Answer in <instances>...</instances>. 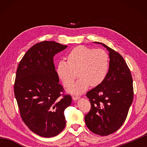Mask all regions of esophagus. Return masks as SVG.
I'll return each mask as SVG.
<instances>
[{
	"label": "esophagus",
	"mask_w": 147,
	"mask_h": 147,
	"mask_svg": "<svg viewBox=\"0 0 147 147\" xmlns=\"http://www.w3.org/2000/svg\"><path fill=\"white\" fill-rule=\"evenodd\" d=\"M79 98H80V97H79V96H73V100H74V101L78 100Z\"/></svg>",
	"instance_id": "obj_1"
}]
</instances>
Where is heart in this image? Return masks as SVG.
I'll use <instances>...</instances> for the list:
<instances>
[{"label": "heart", "mask_w": 147, "mask_h": 147, "mask_svg": "<svg viewBox=\"0 0 147 147\" xmlns=\"http://www.w3.org/2000/svg\"><path fill=\"white\" fill-rule=\"evenodd\" d=\"M108 54L103 49H94L80 45L69 53L67 61L61 60L57 66V74L66 88L76 78L78 72L79 79L68 89L73 94H81L90 85L96 87L103 82L108 73Z\"/></svg>", "instance_id": "heart-1"}]
</instances>
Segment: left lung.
I'll return each mask as SVG.
<instances>
[{"label": "left lung", "instance_id": "1", "mask_svg": "<svg viewBox=\"0 0 147 147\" xmlns=\"http://www.w3.org/2000/svg\"><path fill=\"white\" fill-rule=\"evenodd\" d=\"M109 65L105 80L86 93L91 109L85 116L86 126L92 132L108 136L123 125L134 98L133 80L130 69L120 54L106 45Z\"/></svg>", "mask_w": 147, "mask_h": 147}]
</instances>
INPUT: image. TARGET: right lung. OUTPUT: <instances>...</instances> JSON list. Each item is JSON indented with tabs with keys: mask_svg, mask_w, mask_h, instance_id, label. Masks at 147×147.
I'll return each instance as SVG.
<instances>
[{
	"mask_svg": "<svg viewBox=\"0 0 147 147\" xmlns=\"http://www.w3.org/2000/svg\"><path fill=\"white\" fill-rule=\"evenodd\" d=\"M67 47L51 41L36 43L17 69L14 93L20 115L30 130L44 138L54 137L63 130L64 111L71 104V96L62 94L53 60Z\"/></svg>",
	"mask_w": 147,
	"mask_h": 147,
	"instance_id": "right-lung-1",
	"label": "right lung"
}]
</instances>
